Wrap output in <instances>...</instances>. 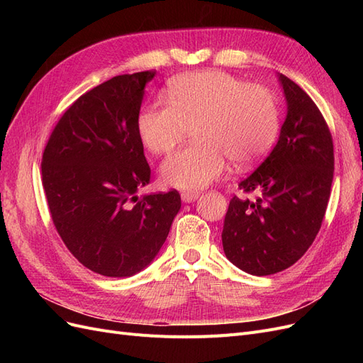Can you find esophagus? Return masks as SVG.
Masks as SVG:
<instances>
[{"instance_id": "1", "label": "esophagus", "mask_w": 363, "mask_h": 363, "mask_svg": "<svg viewBox=\"0 0 363 363\" xmlns=\"http://www.w3.org/2000/svg\"><path fill=\"white\" fill-rule=\"evenodd\" d=\"M196 199H199V192H182V200L184 201V203H192V201H195Z\"/></svg>"}]
</instances>
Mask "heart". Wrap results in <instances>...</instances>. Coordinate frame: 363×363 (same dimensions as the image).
<instances>
[{"label":"heart","mask_w":363,"mask_h":363,"mask_svg":"<svg viewBox=\"0 0 363 363\" xmlns=\"http://www.w3.org/2000/svg\"><path fill=\"white\" fill-rule=\"evenodd\" d=\"M167 96L169 103L140 108L136 131L150 152L167 155L199 127L200 145L174 152L162 164V180L174 188H204L221 177L228 159L251 167L276 144L280 113L267 87L223 71H200L175 79Z\"/></svg>","instance_id":"heart-1"}]
</instances>
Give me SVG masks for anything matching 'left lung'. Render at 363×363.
<instances>
[{
	"label": "left lung",
	"mask_w": 363,
	"mask_h": 363,
	"mask_svg": "<svg viewBox=\"0 0 363 363\" xmlns=\"http://www.w3.org/2000/svg\"><path fill=\"white\" fill-rule=\"evenodd\" d=\"M288 115L276 147L239 183L256 201L233 196L224 219L227 259L252 276L292 267L320 232L333 182V139L320 108L301 87L279 75Z\"/></svg>",
	"instance_id": "obj_1"
}]
</instances>
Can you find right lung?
Segmentation results:
<instances>
[{"label": "right lung", "mask_w": 363, "mask_h": 363, "mask_svg": "<svg viewBox=\"0 0 363 363\" xmlns=\"http://www.w3.org/2000/svg\"><path fill=\"white\" fill-rule=\"evenodd\" d=\"M155 74L116 75L77 98L43 150L54 227L83 267L106 277H130L150 265L182 206L175 189L138 196L151 169L136 116Z\"/></svg>", "instance_id": "right-lung-1"}]
</instances>
